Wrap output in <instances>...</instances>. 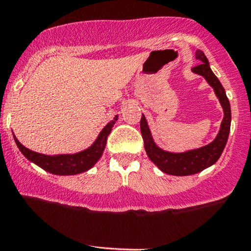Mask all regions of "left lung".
<instances>
[{
    "instance_id": "obj_1",
    "label": "left lung",
    "mask_w": 251,
    "mask_h": 251,
    "mask_svg": "<svg viewBox=\"0 0 251 251\" xmlns=\"http://www.w3.org/2000/svg\"><path fill=\"white\" fill-rule=\"evenodd\" d=\"M195 58L200 60V64L192 68V71L197 75L202 76L208 84L213 88V92L218 98L220 106H222L224 117H223L220 128L217 133L216 138L208 143L207 145H203L201 148L191 149V150L182 151V152H172L164 149L159 148L152 138L150 127L147 118L142 114L140 119V132H142L143 139H144V148L147 151V155L151 159L155 166L161 172L168 175L174 176H188L194 175L202 172L206 168L213 166L219 159L226 145L228 133H230L231 126V108L228 99L223 88L222 83L213 71L211 70L210 63L206 58L205 53L201 50L195 51Z\"/></svg>"
}]
</instances>
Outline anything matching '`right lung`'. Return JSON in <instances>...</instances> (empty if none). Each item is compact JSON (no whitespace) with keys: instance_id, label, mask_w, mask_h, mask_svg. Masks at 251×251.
I'll list each match as a JSON object with an SVG mask.
<instances>
[{"instance_id":"1","label":"right lung","mask_w":251,"mask_h":251,"mask_svg":"<svg viewBox=\"0 0 251 251\" xmlns=\"http://www.w3.org/2000/svg\"><path fill=\"white\" fill-rule=\"evenodd\" d=\"M119 115H115L113 119L99 133L98 138L94 140L89 148L79 151L76 153H62V155H44V153L35 152L24 147L18 138L14 136L16 145L21 153L32 163L37 164L41 169L51 173L54 175H77L81 173L88 172L95 166L96 162L102 156L104 148L107 144V137L111 133L115 121Z\"/></svg>"}]
</instances>
